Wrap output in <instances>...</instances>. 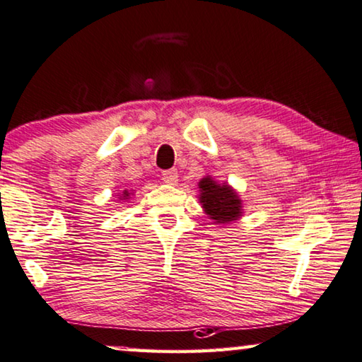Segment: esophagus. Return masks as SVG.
I'll return each mask as SVG.
<instances>
[{
    "instance_id": "1",
    "label": "esophagus",
    "mask_w": 362,
    "mask_h": 362,
    "mask_svg": "<svg viewBox=\"0 0 362 362\" xmlns=\"http://www.w3.org/2000/svg\"><path fill=\"white\" fill-rule=\"evenodd\" d=\"M160 179H163L164 183H169V185H175L177 180H179V172H177L175 169L164 170L163 174H160Z\"/></svg>"
}]
</instances>
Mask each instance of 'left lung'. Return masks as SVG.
Here are the masks:
<instances>
[{
  "label": "left lung",
  "instance_id": "1",
  "mask_svg": "<svg viewBox=\"0 0 362 362\" xmlns=\"http://www.w3.org/2000/svg\"><path fill=\"white\" fill-rule=\"evenodd\" d=\"M199 203L209 219L217 223H230L243 214V203L228 183H217L206 175L199 180Z\"/></svg>",
  "mask_w": 362,
  "mask_h": 362
}]
</instances>
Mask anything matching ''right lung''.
Masks as SVG:
<instances>
[{
    "label": "right lung",
    "mask_w": 362,
    "mask_h": 362,
    "mask_svg": "<svg viewBox=\"0 0 362 362\" xmlns=\"http://www.w3.org/2000/svg\"><path fill=\"white\" fill-rule=\"evenodd\" d=\"M129 197H130V193H129L127 190H124V193H122V197H120V199H122V198H124V199H127Z\"/></svg>",
    "instance_id": "right-lung-1"
}]
</instances>
